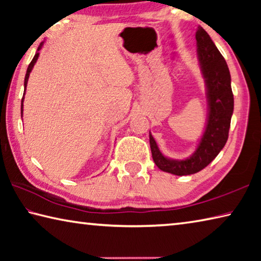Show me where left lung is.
I'll use <instances>...</instances> for the list:
<instances>
[{
	"label": "left lung",
	"instance_id": "obj_1",
	"mask_svg": "<svg viewBox=\"0 0 261 261\" xmlns=\"http://www.w3.org/2000/svg\"><path fill=\"white\" fill-rule=\"evenodd\" d=\"M196 40L208 102L206 129L198 147L191 156L184 160H174L163 155L156 141L149 134V145L154 163L162 171L177 176L196 174L214 160L227 143L233 112L231 78L226 61L212 41L208 33L201 26L196 32Z\"/></svg>",
	"mask_w": 261,
	"mask_h": 261
}]
</instances>
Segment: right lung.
I'll use <instances>...</instances> for the list:
<instances>
[{
  "instance_id": "right-lung-1",
  "label": "right lung",
  "mask_w": 261,
  "mask_h": 261,
  "mask_svg": "<svg viewBox=\"0 0 261 261\" xmlns=\"http://www.w3.org/2000/svg\"><path fill=\"white\" fill-rule=\"evenodd\" d=\"M42 46H43V42H41L40 43V46L38 47V51L41 49L42 48ZM35 53V55H34V57H33V60L31 61V63H30V65H29V68H28V71H26V76H25V82H24V87H25V90H24V95H25V91H26V86H28V81H29V77H30V72L32 71V69H33V67H34V64H35V62H37V60H38V57H39V53ZM24 95H23V99H21V108H20V113H21V115H23V101H24Z\"/></svg>"
}]
</instances>
